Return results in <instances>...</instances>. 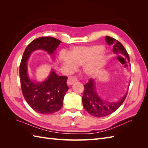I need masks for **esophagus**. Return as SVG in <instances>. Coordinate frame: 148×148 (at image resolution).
<instances>
[{
  "label": "esophagus",
  "mask_w": 148,
  "mask_h": 148,
  "mask_svg": "<svg viewBox=\"0 0 148 148\" xmlns=\"http://www.w3.org/2000/svg\"><path fill=\"white\" fill-rule=\"evenodd\" d=\"M77 82V78H76L74 76H72V77H69L68 79H67V84L68 85H71L73 84L74 83Z\"/></svg>",
  "instance_id": "1"
}]
</instances>
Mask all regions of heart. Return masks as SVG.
Masks as SVG:
<instances>
[{"mask_svg":"<svg viewBox=\"0 0 148 148\" xmlns=\"http://www.w3.org/2000/svg\"><path fill=\"white\" fill-rule=\"evenodd\" d=\"M102 46H76L70 52L62 51L59 54L60 63L66 66L70 71H75L78 65L85 63L83 70L88 75L93 76L97 73L103 65V59L101 54L104 52Z\"/></svg>","mask_w":148,"mask_h":148,"instance_id":"1","label":"heart"}]
</instances>
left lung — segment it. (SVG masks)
Segmentation results:
<instances>
[{
    "label": "left lung",
    "instance_id": "1",
    "mask_svg": "<svg viewBox=\"0 0 148 148\" xmlns=\"http://www.w3.org/2000/svg\"><path fill=\"white\" fill-rule=\"evenodd\" d=\"M106 41L108 45H113V52L115 54L123 56L130 62V57L126 49L117 40L110 36H106ZM84 92L82 102L84 108L88 112L96 117H103L112 114L123 104L127 92L119 101L111 102L103 100L96 92L95 80L90 78L89 82L84 85Z\"/></svg>",
    "mask_w": 148,
    "mask_h": 148
}]
</instances>
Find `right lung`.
Here are the masks:
<instances>
[{
	"label": "right lung",
	"instance_id": "1",
	"mask_svg": "<svg viewBox=\"0 0 148 148\" xmlns=\"http://www.w3.org/2000/svg\"><path fill=\"white\" fill-rule=\"evenodd\" d=\"M61 41L52 37H41L33 40L26 47L20 65V78L23 95L34 111L42 114H51L63 106V101L69 87L67 78L59 76L52 70L42 82H34L28 75L27 61L31 53L36 50L46 51L53 56Z\"/></svg>",
	"mask_w": 148,
	"mask_h": 148
}]
</instances>
